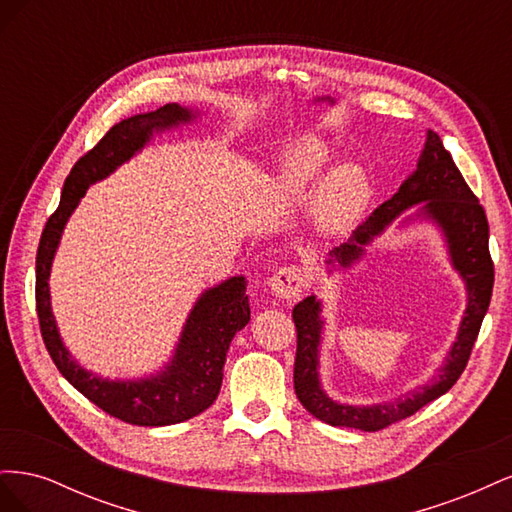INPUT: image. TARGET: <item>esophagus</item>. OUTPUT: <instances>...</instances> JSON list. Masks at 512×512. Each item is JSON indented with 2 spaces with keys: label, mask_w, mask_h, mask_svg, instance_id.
Returning <instances> with one entry per match:
<instances>
[{
  "label": "esophagus",
  "mask_w": 512,
  "mask_h": 512,
  "mask_svg": "<svg viewBox=\"0 0 512 512\" xmlns=\"http://www.w3.org/2000/svg\"><path fill=\"white\" fill-rule=\"evenodd\" d=\"M269 286L275 297H282V299L299 297V294L307 288V273L297 265L282 267L280 271L273 273Z\"/></svg>",
  "instance_id": "1"
}]
</instances>
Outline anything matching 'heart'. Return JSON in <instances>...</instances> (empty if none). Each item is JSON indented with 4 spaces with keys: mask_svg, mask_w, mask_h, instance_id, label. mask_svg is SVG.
Returning <instances> with one entry per match:
<instances>
[{
    "mask_svg": "<svg viewBox=\"0 0 512 512\" xmlns=\"http://www.w3.org/2000/svg\"><path fill=\"white\" fill-rule=\"evenodd\" d=\"M331 166V153L318 138H305L294 145L284 162V181L292 190H314L321 181L320 215L335 230L348 228L363 213L369 200V181L359 166H339L324 179Z\"/></svg>",
    "mask_w": 512,
    "mask_h": 512,
    "instance_id": "obj_1",
    "label": "heart"
}]
</instances>
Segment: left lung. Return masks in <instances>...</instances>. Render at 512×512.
Instances as JSON below:
<instances>
[{"instance_id":"8db88e82","label":"left lung","mask_w":512,"mask_h":512,"mask_svg":"<svg viewBox=\"0 0 512 512\" xmlns=\"http://www.w3.org/2000/svg\"><path fill=\"white\" fill-rule=\"evenodd\" d=\"M425 203L423 215L436 222L448 243L453 267L459 271L468 288V307L461 320L457 342L448 352L446 365L429 384L399 397L391 404L346 406L337 404L322 391L318 380V346L322 333L320 303L307 297L294 305L292 320L297 327V356H294V393L303 408L333 427H352L361 431H378L412 416L429 401L444 395L459 380L468 365L472 346L480 324L489 309L493 290V260L489 254V224L483 205L459 173L453 156L442 145L436 132H427L425 149L418 158L414 173L401 183L397 194L382 203L369 218L352 232L348 243H342L329 254V265L350 267L363 256V245L374 241L401 211Z\"/></svg>"}]
</instances>
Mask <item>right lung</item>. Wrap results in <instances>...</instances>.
I'll use <instances>...</instances> for the list:
<instances>
[{
	"mask_svg": "<svg viewBox=\"0 0 512 512\" xmlns=\"http://www.w3.org/2000/svg\"><path fill=\"white\" fill-rule=\"evenodd\" d=\"M192 113L179 104L160 106L158 111L123 119L108 130L102 141L76 162L64 183L59 207L46 222L36 254V312L44 346L53 363L76 391L91 404L123 423L162 427L205 412L222 386V369L228 346L237 331L250 322V301L245 294V277H230L209 288L200 297L185 322L173 361L158 376L143 380H102L76 363L61 342L51 312L49 275L53 256L72 211L91 183L111 175L130 160L156 130L190 121Z\"/></svg>",
	"mask_w": 512,
	"mask_h": 512,
	"instance_id": "right-lung-1",
	"label": "right lung"
}]
</instances>
